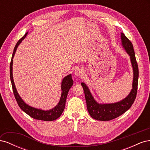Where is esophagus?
<instances>
[{
    "label": "esophagus",
    "mask_w": 150,
    "mask_h": 150,
    "mask_svg": "<svg viewBox=\"0 0 150 150\" xmlns=\"http://www.w3.org/2000/svg\"><path fill=\"white\" fill-rule=\"evenodd\" d=\"M74 74L76 76L80 77V78H83L84 73V71L82 69H81V68H78V69H76L75 70Z\"/></svg>",
    "instance_id": "34e87169"
}]
</instances>
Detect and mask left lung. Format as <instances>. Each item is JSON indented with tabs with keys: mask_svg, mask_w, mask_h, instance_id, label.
Returning a JSON list of instances; mask_svg holds the SVG:
<instances>
[{
	"mask_svg": "<svg viewBox=\"0 0 150 150\" xmlns=\"http://www.w3.org/2000/svg\"><path fill=\"white\" fill-rule=\"evenodd\" d=\"M121 34L122 44L127 53L130 56L131 62L133 69V89L131 91L128 96L122 101L116 103L102 104L98 103L94 100L88 88L84 83H81L84 91L88 111L91 116L95 120L99 121H110L116 118L129 110L137 97L139 76L138 63L136 60L135 53L132 43L123 33H121Z\"/></svg>",
	"mask_w": 150,
	"mask_h": 150,
	"instance_id": "left-lung-1",
	"label": "left lung"
}]
</instances>
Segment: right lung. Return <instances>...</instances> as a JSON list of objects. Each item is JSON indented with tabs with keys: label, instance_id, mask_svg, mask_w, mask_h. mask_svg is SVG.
<instances>
[{
	"label": "right lung",
	"instance_id": "right-lung-1",
	"mask_svg": "<svg viewBox=\"0 0 150 150\" xmlns=\"http://www.w3.org/2000/svg\"><path fill=\"white\" fill-rule=\"evenodd\" d=\"M27 34H28V33H25V34L23 36V37H22L21 39H19V41L17 42L14 49H13V51L12 56V59H11V61L10 64V78H11L12 86L13 93L14 94L16 100L18 104V105H19V106L21 108V110L23 111H24L26 114H28L29 116L33 117V118L38 120L46 121H54L57 119L58 117L62 115L63 111L64 110L67 93L69 92V90L71 88V86H72V84H73V80L72 79L71 74L66 76L65 78L63 79L62 81V84H61L62 93H61V97L60 99L59 103H58V104L56 107H54L51 110L44 111L42 110H39V109H36L35 108H33L28 105L27 104H25L23 101V100L21 98L19 95L18 94L15 84H14V82H13V76H12V64H13L12 59L13 56H14V54L18 46H19L20 43L22 42V40L25 38Z\"/></svg>",
	"mask_w": 150,
	"mask_h": 150
}]
</instances>
